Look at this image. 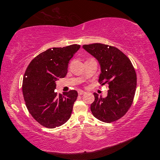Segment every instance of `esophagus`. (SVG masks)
I'll return each mask as SVG.
<instances>
[{"mask_svg": "<svg viewBox=\"0 0 160 160\" xmlns=\"http://www.w3.org/2000/svg\"><path fill=\"white\" fill-rule=\"evenodd\" d=\"M85 94V91H82V90L78 91V94H79V95H82V94Z\"/></svg>", "mask_w": 160, "mask_h": 160, "instance_id": "obj_1", "label": "esophagus"}]
</instances>
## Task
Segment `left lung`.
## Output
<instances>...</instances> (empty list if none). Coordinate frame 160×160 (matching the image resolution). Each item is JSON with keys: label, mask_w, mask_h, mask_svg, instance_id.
Segmentation results:
<instances>
[{"label": "left lung", "mask_w": 160, "mask_h": 160, "mask_svg": "<svg viewBox=\"0 0 160 160\" xmlns=\"http://www.w3.org/2000/svg\"><path fill=\"white\" fill-rule=\"evenodd\" d=\"M82 48L98 60L101 66L99 82L107 84V97L102 98L94 93V101L90 109L96 118L112 123L126 114L133 102L137 85L133 66L122 51L112 46L95 43Z\"/></svg>", "instance_id": "left-lung-1"}]
</instances>
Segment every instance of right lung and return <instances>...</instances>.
Returning <instances> with one entry per match:
<instances>
[{"mask_svg":"<svg viewBox=\"0 0 160 160\" xmlns=\"http://www.w3.org/2000/svg\"><path fill=\"white\" fill-rule=\"evenodd\" d=\"M80 48L72 44L48 48L37 56L27 68L22 81L26 107L35 120L48 128L63 125L71 116L78 92L57 94L56 81L66 77L69 61Z\"/></svg>","mask_w":160,"mask_h":160,"instance_id":"add662e5","label":"right lung"}]
</instances>
